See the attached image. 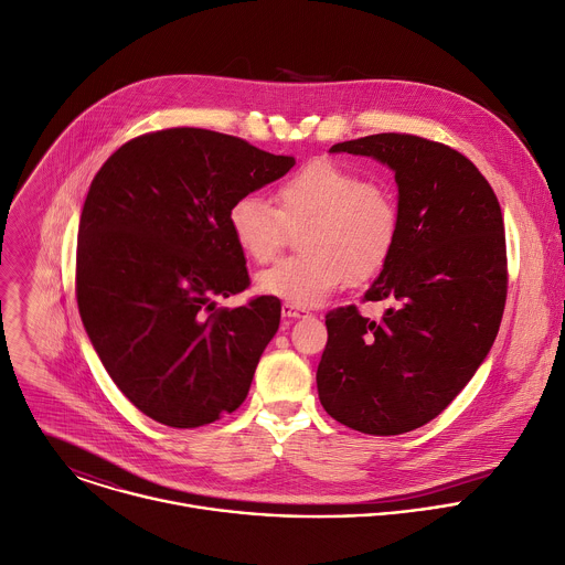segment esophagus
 Instances as JSON below:
<instances>
[{
    "label": "esophagus",
    "mask_w": 565,
    "mask_h": 565,
    "mask_svg": "<svg viewBox=\"0 0 565 565\" xmlns=\"http://www.w3.org/2000/svg\"><path fill=\"white\" fill-rule=\"evenodd\" d=\"M280 311H282V316H285V318H302V316H307V313H309V311H307V309H300V307H294V305H289V302H285V305H282V309H280Z\"/></svg>",
    "instance_id": "34e87169"
}]
</instances>
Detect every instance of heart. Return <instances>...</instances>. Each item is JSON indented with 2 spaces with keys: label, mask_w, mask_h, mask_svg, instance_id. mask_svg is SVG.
I'll list each match as a JSON object with an SVG mask.
<instances>
[{
  "label": "heart",
  "mask_w": 565,
  "mask_h": 565,
  "mask_svg": "<svg viewBox=\"0 0 565 565\" xmlns=\"http://www.w3.org/2000/svg\"><path fill=\"white\" fill-rule=\"evenodd\" d=\"M276 209L258 195H241L227 211L236 247L254 263H271L300 230L296 258L280 260L256 278V287L278 300L307 309L320 305L348 280L359 285L390 263L401 211L392 189L327 158L296 169L274 193Z\"/></svg>",
  "instance_id": "1"
}]
</instances>
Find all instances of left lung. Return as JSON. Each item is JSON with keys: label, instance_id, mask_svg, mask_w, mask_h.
Instances as JSON below:
<instances>
[{"label": "left lung", "instance_id": "8db88e82", "mask_svg": "<svg viewBox=\"0 0 565 565\" xmlns=\"http://www.w3.org/2000/svg\"><path fill=\"white\" fill-rule=\"evenodd\" d=\"M329 151L394 171L401 234L365 291L390 302L383 318L354 305L324 316L318 398L352 429L405 434L457 398L494 343L508 294L501 206L481 171L440 142L379 134Z\"/></svg>", "mask_w": 565, "mask_h": 565}]
</instances>
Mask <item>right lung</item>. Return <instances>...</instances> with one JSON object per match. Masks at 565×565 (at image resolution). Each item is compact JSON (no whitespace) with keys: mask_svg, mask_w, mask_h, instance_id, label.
Returning a JSON list of instances; mask_svg holds the SVG:
<instances>
[{"mask_svg":"<svg viewBox=\"0 0 565 565\" xmlns=\"http://www.w3.org/2000/svg\"><path fill=\"white\" fill-rule=\"evenodd\" d=\"M294 164L234 136L178 127L129 140L93 178L77 307L104 370L149 418L200 427L247 398L280 300L215 305L249 287L227 211Z\"/></svg>","mask_w":565,"mask_h":565,"instance_id":"obj_1","label":"right lung"}]
</instances>
